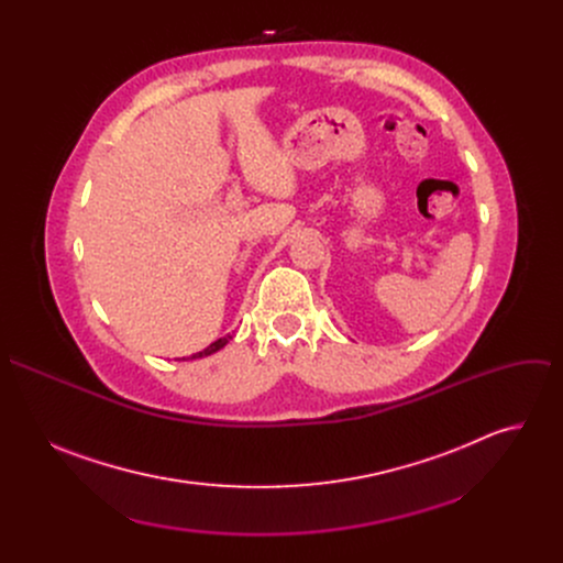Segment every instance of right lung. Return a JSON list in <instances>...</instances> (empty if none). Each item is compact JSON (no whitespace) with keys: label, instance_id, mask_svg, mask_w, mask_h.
<instances>
[{"label":"right lung","instance_id":"obj_1","mask_svg":"<svg viewBox=\"0 0 563 563\" xmlns=\"http://www.w3.org/2000/svg\"><path fill=\"white\" fill-rule=\"evenodd\" d=\"M229 339L231 336H224V339H218L216 343H211L207 350H202V352H198V354H194L191 358H202V356H209V354H213V352H218V350H222L227 343H229ZM185 361V358H183Z\"/></svg>","mask_w":563,"mask_h":563}]
</instances>
